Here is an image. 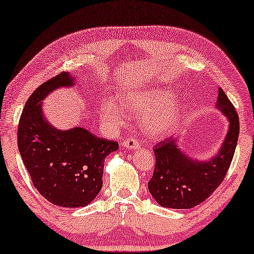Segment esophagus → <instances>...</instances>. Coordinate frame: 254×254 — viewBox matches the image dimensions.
I'll list each match as a JSON object with an SVG mask.
<instances>
[{
    "mask_svg": "<svg viewBox=\"0 0 254 254\" xmlns=\"http://www.w3.org/2000/svg\"><path fill=\"white\" fill-rule=\"evenodd\" d=\"M122 146L124 148L137 149L140 147V142H139L135 138H128V139H124L122 142Z\"/></svg>",
    "mask_w": 254,
    "mask_h": 254,
    "instance_id": "obj_1",
    "label": "esophagus"
}]
</instances>
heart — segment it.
Here are the masks:
<instances>
[{"label": "heart", "instance_id": "b5f03b06", "mask_svg": "<svg viewBox=\"0 0 254 254\" xmlns=\"http://www.w3.org/2000/svg\"><path fill=\"white\" fill-rule=\"evenodd\" d=\"M121 101L127 110L142 114V128L153 138L174 133L185 114L183 101L177 99V93L170 88L154 87L123 93ZM99 114L102 123L108 127H117L124 122L123 108L112 99L102 100Z\"/></svg>", "mask_w": 254, "mask_h": 254}]
</instances>
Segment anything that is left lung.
I'll list each match as a JSON object with an SVG mask.
<instances>
[{
  "mask_svg": "<svg viewBox=\"0 0 254 254\" xmlns=\"http://www.w3.org/2000/svg\"><path fill=\"white\" fill-rule=\"evenodd\" d=\"M216 110L228 121V131L215 154L205 160L188 155L178 138L166 139L154 147L155 168L148 190L160 206L175 209L193 208L222 183L233 160L239 133L235 107L219 88Z\"/></svg>",
  "mask_w": 254,
  "mask_h": 254,
  "instance_id": "1",
  "label": "left lung"
}]
</instances>
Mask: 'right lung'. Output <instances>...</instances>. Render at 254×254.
Returning a JSON list of instances; mask_svg holds the SVG:
<instances>
[{
    "label": "right lung",
    "instance_id": "obj_1",
    "mask_svg": "<svg viewBox=\"0 0 254 254\" xmlns=\"http://www.w3.org/2000/svg\"><path fill=\"white\" fill-rule=\"evenodd\" d=\"M76 79L63 72L46 81L28 98L18 126V149L34 187L56 206L77 208L95 199L102 188L105 159L119 142L86 128L60 130L46 119L42 101L53 91L72 87Z\"/></svg>",
    "mask_w": 254,
    "mask_h": 254
}]
</instances>
